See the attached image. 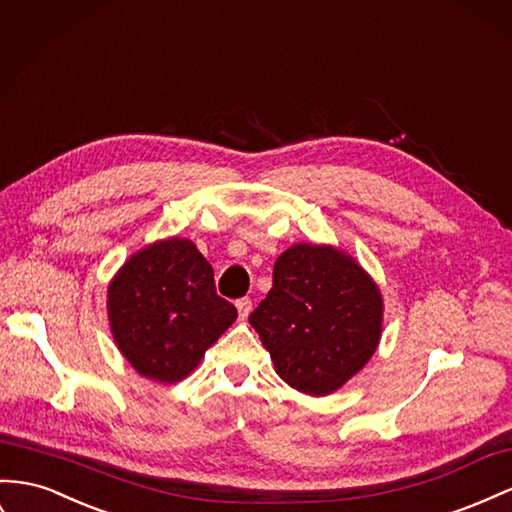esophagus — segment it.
I'll return each instance as SVG.
<instances>
[{"label": "esophagus", "instance_id": "obj_1", "mask_svg": "<svg viewBox=\"0 0 512 512\" xmlns=\"http://www.w3.org/2000/svg\"><path fill=\"white\" fill-rule=\"evenodd\" d=\"M237 312H239V319L245 321L247 316H250V312H252V301L247 299V297L239 299V301H237Z\"/></svg>", "mask_w": 512, "mask_h": 512}]
</instances>
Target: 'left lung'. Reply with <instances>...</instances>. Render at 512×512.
Listing matches in <instances>:
<instances>
[{
    "mask_svg": "<svg viewBox=\"0 0 512 512\" xmlns=\"http://www.w3.org/2000/svg\"><path fill=\"white\" fill-rule=\"evenodd\" d=\"M275 372L301 394L329 396L375 355L383 295L336 245L295 243L273 265V286L250 314Z\"/></svg>",
    "mask_w": 512,
    "mask_h": 512,
    "instance_id": "8db88e82",
    "label": "left lung"
}]
</instances>
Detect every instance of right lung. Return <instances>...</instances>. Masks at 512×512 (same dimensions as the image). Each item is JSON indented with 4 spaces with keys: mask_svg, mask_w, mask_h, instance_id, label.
Listing matches in <instances>:
<instances>
[{
    "mask_svg": "<svg viewBox=\"0 0 512 512\" xmlns=\"http://www.w3.org/2000/svg\"><path fill=\"white\" fill-rule=\"evenodd\" d=\"M107 321L137 375L170 385L198 368L237 308L215 293L213 267L196 243L170 237L124 260L107 286Z\"/></svg>",
    "mask_w": 512,
    "mask_h": 512,
    "instance_id": "1",
    "label": "right lung"
}]
</instances>
